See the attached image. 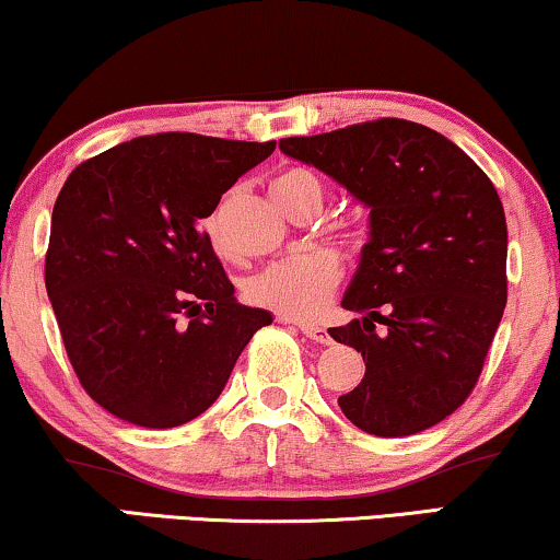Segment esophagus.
<instances>
[{
    "label": "esophagus",
    "mask_w": 560,
    "mask_h": 560,
    "mask_svg": "<svg viewBox=\"0 0 560 560\" xmlns=\"http://www.w3.org/2000/svg\"><path fill=\"white\" fill-rule=\"evenodd\" d=\"M296 325H300V330L304 332V336L313 338L315 343H325V346L330 343V332L320 328V325H315V323H296Z\"/></svg>",
    "instance_id": "esophagus-1"
}]
</instances>
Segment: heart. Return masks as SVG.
I'll list each match as a JSON object with an SVG mask.
<instances>
[{
	"instance_id": "heart-1",
	"label": "heart",
	"mask_w": 560,
	"mask_h": 560,
	"mask_svg": "<svg viewBox=\"0 0 560 560\" xmlns=\"http://www.w3.org/2000/svg\"><path fill=\"white\" fill-rule=\"evenodd\" d=\"M273 194L296 196L302 190H317L320 183L307 170H287L271 186ZM207 230L219 243L217 217L207 222ZM341 281V260L330 250H307L279 258L245 281V294L260 307L273 310L284 317H315L328 304L332 289Z\"/></svg>"
}]
</instances>
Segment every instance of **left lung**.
I'll use <instances>...</instances> for the list:
<instances>
[{
	"label": "left lung",
	"mask_w": 560,
	"mask_h": 560,
	"mask_svg": "<svg viewBox=\"0 0 560 560\" xmlns=\"http://www.w3.org/2000/svg\"><path fill=\"white\" fill-rule=\"evenodd\" d=\"M279 150L370 209V240L328 328L362 351V382L338 398L353 427L408 436L463 406L506 304V219L488 175L429 126L380 118ZM383 330H376V323Z\"/></svg>",
	"instance_id": "1"
}]
</instances>
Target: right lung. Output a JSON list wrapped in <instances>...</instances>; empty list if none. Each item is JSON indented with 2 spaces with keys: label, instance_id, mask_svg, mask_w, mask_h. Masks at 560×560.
<instances>
[{
  "label": "right lung",
  "instance_id": "1",
  "mask_svg": "<svg viewBox=\"0 0 560 560\" xmlns=\"http://www.w3.org/2000/svg\"><path fill=\"white\" fill-rule=\"evenodd\" d=\"M276 141L154 133L72 170L54 203L46 292L69 362L97 406L144 429L201 416L253 332L207 232L224 190Z\"/></svg>",
  "mask_w": 560,
  "mask_h": 560
}]
</instances>
